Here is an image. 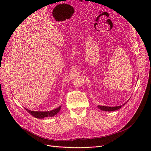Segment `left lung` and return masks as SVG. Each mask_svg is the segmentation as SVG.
Segmentation results:
<instances>
[{"label":"left lung","mask_w":151,"mask_h":151,"mask_svg":"<svg viewBox=\"0 0 151 151\" xmlns=\"http://www.w3.org/2000/svg\"><path fill=\"white\" fill-rule=\"evenodd\" d=\"M125 103H124V104H125ZM122 106V105H121L119 106H115V107H109V106H104L99 105L97 107L100 109L104 111H116V110L119 109V108H121Z\"/></svg>","instance_id":"left-lung-1"}]
</instances>
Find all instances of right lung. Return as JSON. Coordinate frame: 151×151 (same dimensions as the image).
I'll return each instance as SVG.
<instances>
[{"mask_svg":"<svg viewBox=\"0 0 151 151\" xmlns=\"http://www.w3.org/2000/svg\"><path fill=\"white\" fill-rule=\"evenodd\" d=\"M25 109H26V111L33 116L36 118H44L48 116L50 117H52L54 115H55L61 109V106H59L57 108H56L55 109H54L52 111H46V112H39V111H30L26 108H25Z\"/></svg>","mask_w":151,"mask_h":151,"instance_id":"add662e5","label":"right lung"}]
</instances>
